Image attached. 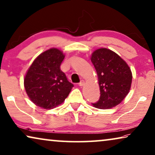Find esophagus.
<instances>
[{
	"mask_svg": "<svg viewBox=\"0 0 155 155\" xmlns=\"http://www.w3.org/2000/svg\"><path fill=\"white\" fill-rule=\"evenodd\" d=\"M84 84H85L84 81V80H81L79 83H78V85H79V86H83V85H84Z\"/></svg>",
	"mask_w": 155,
	"mask_h": 155,
	"instance_id": "1",
	"label": "esophagus"
}]
</instances>
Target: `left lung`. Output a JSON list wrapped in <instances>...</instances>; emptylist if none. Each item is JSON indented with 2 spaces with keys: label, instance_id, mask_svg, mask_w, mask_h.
<instances>
[{
  "label": "left lung",
  "instance_id": "left-lung-1",
  "mask_svg": "<svg viewBox=\"0 0 155 155\" xmlns=\"http://www.w3.org/2000/svg\"><path fill=\"white\" fill-rule=\"evenodd\" d=\"M91 61L100 87V100L92 105L106 109L119 104L131 87L132 74L128 64L117 54L106 48L94 51Z\"/></svg>",
  "mask_w": 155,
  "mask_h": 155
}]
</instances>
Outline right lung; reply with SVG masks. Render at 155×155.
Returning <instances> with one entry per match:
<instances>
[{"instance_id": "right-lung-1", "label": "right lung", "mask_w": 155, "mask_h": 155, "mask_svg": "<svg viewBox=\"0 0 155 155\" xmlns=\"http://www.w3.org/2000/svg\"><path fill=\"white\" fill-rule=\"evenodd\" d=\"M64 58L63 52L50 48L33 61L24 78V87L35 104L51 109L62 104L69 95L74 85L61 70Z\"/></svg>"}]
</instances>
